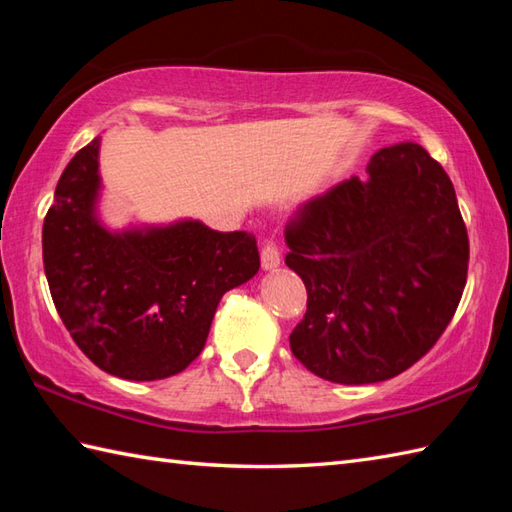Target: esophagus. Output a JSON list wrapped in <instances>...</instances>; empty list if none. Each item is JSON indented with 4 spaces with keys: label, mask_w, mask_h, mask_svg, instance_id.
I'll use <instances>...</instances> for the list:
<instances>
[{
    "label": "esophagus",
    "mask_w": 512,
    "mask_h": 512,
    "mask_svg": "<svg viewBox=\"0 0 512 512\" xmlns=\"http://www.w3.org/2000/svg\"><path fill=\"white\" fill-rule=\"evenodd\" d=\"M279 262H281V253H279L277 244H273V242L264 244V248H262V266L266 270H273V268L279 266Z\"/></svg>",
    "instance_id": "obj_1"
}]
</instances>
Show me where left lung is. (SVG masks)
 <instances>
[{
	"label": "left lung",
	"instance_id": "8db88e82",
	"mask_svg": "<svg viewBox=\"0 0 512 512\" xmlns=\"http://www.w3.org/2000/svg\"><path fill=\"white\" fill-rule=\"evenodd\" d=\"M367 173L286 226V264L308 290L290 350L341 385L380 383L420 361L451 323L469 270L453 182L427 149L385 147Z\"/></svg>",
	"mask_w": 512,
	"mask_h": 512
}]
</instances>
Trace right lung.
I'll use <instances>...</instances> for the list:
<instances>
[{"mask_svg":"<svg viewBox=\"0 0 512 512\" xmlns=\"http://www.w3.org/2000/svg\"><path fill=\"white\" fill-rule=\"evenodd\" d=\"M99 138L76 151L43 220V270L72 341L127 380L180 374L200 356L224 292L259 270L257 239L202 222L110 233L96 222Z\"/></svg>","mask_w":512,"mask_h":512,"instance_id":"obj_1","label":"right lung"}]
</instances>
